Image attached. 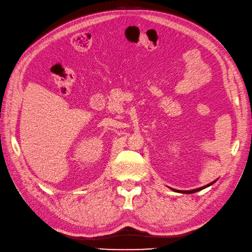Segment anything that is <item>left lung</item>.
I'll list each match as a JSON object with an SVG mask.
<instances>
[{"instance_id": "1", "label": "left lung", "mask_w": 252, "mask_h": 252, "mask_svg": "<svg viewBox=\"0 0 252 252\" xmlns=\"http://www.w3.org/2000/svg\"><path fill=\"white\" fill-rule=\"evenodd\" d=\"M216 181H213V182H211V183H209V184H207V185H205V186H203V187H200V188H196V189H192V190H174V189H172V190H174V191H178V192H182V193H194V192H196V191H200V190H202V189H204V188H206V187H209L210 185H212L213 183H215Z\"/></svg>"}]
</instances>
